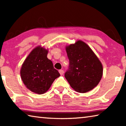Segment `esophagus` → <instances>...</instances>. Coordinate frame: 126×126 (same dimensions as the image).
<instances>
[{
	"label": "esophagus",
	"instance_id": "1",
	"mask_svg": "<svg viewBox=\"0 0 126 126\" xmlns=\"http://www.w3.org/2000/svg\"><path fill=\"white\" fill-rule=\"evenodd\" d=\"M59 73H60V74H61V75H63V74H64V71H63V70H60L59 71Z\"/></svg>",
	"mask_w": 126,
	"mask_h": 126
}]
</instances>
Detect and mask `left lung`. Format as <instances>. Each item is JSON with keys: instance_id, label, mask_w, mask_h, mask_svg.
<instances>
[{"instance_id": "obj_1", "label": "left lung", "mask_w": 126, "mask_h": 126, "mask_svg": "<svg viewBox=\"0 0 126 126\" xmlns=\"http://www.w3.org/2000/svg\"><path fill=\"white\" fill-rule=\"evenodd\" d=\"M70 68L64 77L75 91L86 93L99 84L103 75L102 64L91 48L81 40L65 47Z\"/></svg>"}]
</instances>
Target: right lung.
Here are the masks:
<instances>
[{
	"instance_id": "obj_1",
	"label": "right lung",
	"mask_w": 126,
	"mask_h": 126,
	"mask_svg": "<svg viewBox=\"0 0 126 126\" xmlns=\"http://www.w3.org/2000/svg\"><path fill=\"white\" fill-rule=\"evenodd\" d=\"M47 49L41 46L34 48L26 58L20 69L21 79L30 91L43 94L50 88L55 79L60 77L47 58Z\"/></svg>"
}]
</instances>
